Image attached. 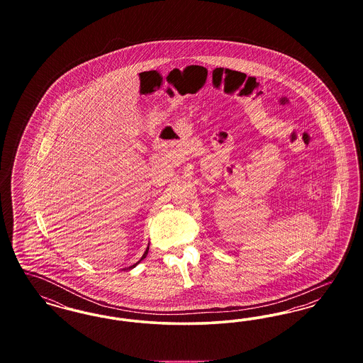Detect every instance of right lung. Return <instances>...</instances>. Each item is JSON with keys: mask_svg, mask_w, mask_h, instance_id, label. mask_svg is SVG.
Here are the masks:
<instances>
[{"mask_svg": "<svg viewBox=\"0 0 363 363\" xmlns=\"http://www.w3.org/2000/svg\"><path fill=\"white\" fill-rule=\"evenodd\" d=\"M148 250H150V246H147V249H145V252H144V255H143V257H141V259H138V262H136V264H133V265H130V267H129V269H132V268H135V267H136V265H138V262H140V261H141V259H145V257H147V255H148ZM123 269H128V268H123Z\"/></svg>", "mask_w": 363, "mask_h": 363, "instance_id": "obj_1", "label": "right lung"}]
</instances>
